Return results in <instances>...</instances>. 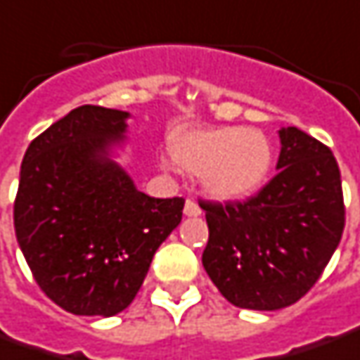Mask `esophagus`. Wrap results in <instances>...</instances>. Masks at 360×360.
I'll return each mask as SVG.
<instances>
[{
  "label": "esophagus",
  "mask_w": 360,
  "mask_h": 360,
  "mask_svg": "<svg viewBox=\"0 0 360 360\" xmlns=\"http://www.w3.org/2000/svg\"><path fill=\"white\" fill-rule=\"evenodd\" d=\"M183 213H185L187 217H199V215H201V207L195 203L193 199H187V201H185V209H183Z\"/></svg>",
  "instance_id": "1"
}]
</instances>
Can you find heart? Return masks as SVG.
Wrapping results in <instances>:
<instances>
[{"mask_svg":"<svg viewBox=\"0 0 360 360\" xmlns=\"http://www.w3.org/2000/svg\"><path fill=\"white\" fill-rule=\"evenodd\" d=\"M167 149L177 167L199 175L203 191L221 201L253 195L273 165L271 143L257 129H181Z\"/></svg>","mask_w":360,"mask_h":360,"instance_id":"obj_1","label":"heart"}]
</instances>
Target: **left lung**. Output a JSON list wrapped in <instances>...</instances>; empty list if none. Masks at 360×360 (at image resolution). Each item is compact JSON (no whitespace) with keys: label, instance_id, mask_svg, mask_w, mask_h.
<instances>
[{"label":"left lung","instance_id":"8db88e82","mask_svg":"<svg viewBox=\"0 0 360 360\" xmlns=\"http://www.w3.org/2000/svg\"><path fill=\"white\" fill-rule=\"evenodd\" d=\"M277 175L243 203H207L203 266L235 307L277 311L316 283L345 229L341 171L330 149L281 127Z\"/></svg>","mask_w":360,"mask_h":360}]
</instances>
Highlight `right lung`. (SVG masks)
I'll list each match as a JSON object with an SVG mask.
<instances>
[{"instance_id": "1", "label": "right lung", "mask_w": 360, "mask_h": 360, "mask_svg": "<svg viewBox=\"0 0 360 360\" xmlns=\"http://www.w3.org/2000/svg\"><path fill=\"white\" fill-rule=\"evenodd\" d=\"M129 117L77 107L35 137L21 163L15 237L41 291L73 315L127 309L183 217L181 197L145 195L115 161Z\"/></svg>"}]
</instances>
